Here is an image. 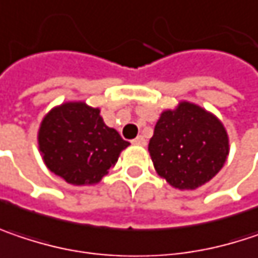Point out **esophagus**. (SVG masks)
<instances>
[{
	"instance_id": "obj_1",
	"label": "esophagus",
	"mask_w": 258,
	"mask_h": 258,
	"mask_svg": "<svg viewBox=\"0 0 258 258\" xmlns=\"http://www.w3.org/2000/svg\"><path fill=\"white\" fill-rule=\"evenodd\" d=\"M133 145H137V146H145L146 145V139L143 136H139L133 140Z\"/></svg>"
}]
</instances>
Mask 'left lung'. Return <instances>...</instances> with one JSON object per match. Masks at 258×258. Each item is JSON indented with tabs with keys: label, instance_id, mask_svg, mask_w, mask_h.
Listing matches in <instances>:
<instances>
[{
	"label": "left lung",
	"instance_id": "obj_1",
	"mask_svg": "<svg viewBox=\"0 0 258 258\" xmlns=\"http://www.w3.org/2000/svg\"><path fill=\"white\" fill-rule=\"evenodd\" d=\"M158 176L180 190H195L216 176L229 155L222 121L204 107L180 102L161 113L149 142Z\"/></svg>",
	"mask_w": 258,
	"mask_h": 258
}]
</instances>
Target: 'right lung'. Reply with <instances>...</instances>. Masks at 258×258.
Masks as SVG:
<instances>
[{
  "mask_svg": "<svg viewBox=\"0 0 258 258\" xmlns=\"http://www.w3.org/2000/svg\"><path fill=\"white\" fill-rule=\"evenodd\" d=\"M130 143L107 127L99 107L66 102L41 121L38 148L47 168L74 186L99 183Z\"/></svg>",
  "mask_w": 258,
  "mask_h": 258,
  "instance_id": "1",
  "label": "right lung"
}]
</instances>
